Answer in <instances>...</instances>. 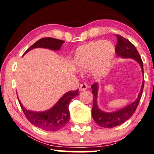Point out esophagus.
Returning a JSON list of instances; mask_svg holds the SVG:
<instances>
[{"instance_id": "obj_1", "label": "esophagus", "mask_w": 154, "mask_h": 154, "mask_svg": "<svg viewBox=\"0 0 154 154\" xmlns=\"http://www.w3.org/2000/svg\"><path fill=\"white\" fill-rule=\"evenodd\" d=\"M87 88H88L87 84H85V83H84V84H82L81 85H80L79 90L81 91H85V90L87 89Z\"/></svg>"}]
</instances>
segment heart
<instances>
[{
	"instance_id": "b5f03b06",
	"label": "heart",
	"mask_w": 154,
	"mask_h": 154,
	"mask_svg": "<svg viewBox=\"0 0 154 154\" xmlns=\"http://www.w3.org/2000/svg\"><path fill=\"white\" fill-rule=\"evenodd\" d=\"M114 56L115 48L111 42L94 41L78 47L73 57V63L80 72L91 68L93 76L100 78L109 72Z\"/></svg>"
}]
</instances>
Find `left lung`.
Segmentation results:
<instances>
[{
	"instance_id": "obj_1",
	"label": "left lung",
	"mask_w": 154,
	"mask_h": 154,
	"mask_svg": "<svg viewBox=\"0 0 154 154\" xmlns=\"http://www.w3.org/2000/svg\"><path fill=\"white\" fill-rule=\"evenodd\" d=\"M117 38V45L116 46L115 51L118 57L122 58H132L140 64L142 69V75L144 76V69H143V63L142 58L138 53L137 49L134 45L130 42L128 40L123 38L119 35H116ZM144 79H143L142 84L140 88V91L138 94L137 98L133 103L121 108L120 109L114 112H104L100 109L98 105V95L99 91L98 83H95L91 86L92 93L94 94L93 99L92 116L95 122L98 123L100 126L103 128H113L122 124L129 119L135 112L138 104L141 99L143 88H144Z\"/></svg>"
}]
</instances>
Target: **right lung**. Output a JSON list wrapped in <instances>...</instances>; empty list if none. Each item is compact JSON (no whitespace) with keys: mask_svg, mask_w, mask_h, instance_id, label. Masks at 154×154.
I'll list each match as a JSON object with an SVG mask.
<instances>
[{"mask_svg":"<svg viewBox=\"0 0 154 154\" xmlns=\"http://www.w3.org/2000/svg\"><path fill=\"white\" fill-rule=\"evenodd\" d=\"M64 42L63 40L53 38L40 39L30 47L23 55L35 48H45L52 51H59ZM78 91L79 89L74 91H70L66 93L52 107L45 111L36 112L28 109L23 106L19 98L18 100L26 117L32 124L44 131L54 132L64 127L70 120L69 104L71 100L79 95Z\"/></svg>","mask_w":154,"mask_h":154,"instance_id":"add662e5","label":"right lung"}]
</instances>
